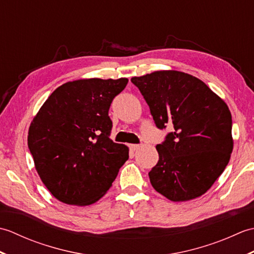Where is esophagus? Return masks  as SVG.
<instances>
[{
	"instance_id": "34e87169",
	"label": "esophagus",
	"mask_w": 254,
	"mask_h": 254,
	"mask_svg": "<svg viewBox=\"0 0 254 254\" xmlns=\"http://www.w3.org/2000/svg\"><path fill=\"white\" fill-rule=\"evenodd\" d=\"M139 147H141V145H138V144H132V145H130V148L132 150H137Z\"/></svg>"
}]
</instances>
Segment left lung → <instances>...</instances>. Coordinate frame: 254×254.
Returning a JSON list of instances; mask_svg holds the SVG:
<instances>
[{
    "label": "left lung",
    "mask_w": 254,
    "mask_h": 254,
    "mask_svg": "<svg viewBox=\"0 0 254 254\" xmlns=\"http://www.w3.org/2000/svg\"><path fill=\"white\" fill-rule=\"evenodd\" d=\"M131 82L146 100L157 127H174L156 146L159 160L148 174L153 188L174 202L203 195L233 153L228 106L201 79L179 71H156Z\"/></svg>",
    "instance_id": "1"
}]
</instances>
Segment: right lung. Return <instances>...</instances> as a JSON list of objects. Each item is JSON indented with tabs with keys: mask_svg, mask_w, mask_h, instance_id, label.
<instances>
[{
	"mask_svg": "<svg viewBox=\"0 0 254 254\" xmlns=\"http://www.w3.org/2000/svg\"><path fill=\"white\" fill-rule=\"evenodd\" d=\"M127 78H87L58 87L32 119L28 147L35 168L59 201L86 206L105 195L128 158L110 139L108 111Z\"/></svg>",
	"mask_w": 254,
	"mask_h": 254,
	"instance_id": "1",
	"label": "right lung"
}]
</instances>
